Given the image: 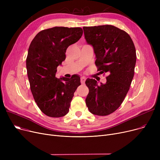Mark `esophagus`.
<instances>
[{
    "instance_id": "1",
    "label": "esophagus",
    "mask_w": 160,
    "mask_h": 160,
    "mask_svg": "<svg viewBox=\"0 0 160 160\" xmlns=\"http://www.w3.org/2000/svg\"><path fill=\"white\" fill-rule=\"evenodd\" d=\"M86 78L85 77H81V78H80V82H81V83H82V84H83V83H85V82H86Z\"/></svg>"
}]
</instances>
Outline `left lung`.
<instances>
[{"label":"left lung","mask_w":160,"mask_h":160,"mask_svg":"<svg viewBox=\"0 0 160 160\" xmlns=\"http://www.w3.org/2000/svg\"><path fill=\"white\" fill-rule=\"evenodd\" d=\"M87 43L93 47L97 71L109 75L105 84L88 78L86 103L94 115L106 116L117 110L127 95L134 75L136 51L127 32L112 25L83 27Z\"/></svg>","instance_id":"left-lung-1"}]
</instances>
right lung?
Instances as JSON below:
<instances>
[{
  "mask_svg": "<svg viewBox=\"0 0 160 160\" xmlns=\"http://www.w3.org/2000/svg\"><path fill=\"white\" fill-rule=\"evenodd\" d=\"M82 33L79 27H55L39 32L30 45L26 63L30 90L41 111L48 117L68 113L74 93L81 84L77 74L58 78L56 73L65 60L67 48Z\"/></svg>",
  "mask_w": 160,
  "mask_h": 160,
  "instance_id": "obj_1",
  "label": "right lung"
}]
</instances>
